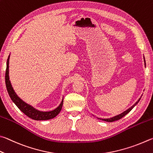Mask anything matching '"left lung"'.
Returning a JSON list of instances; mask_svg holds the SVG:
<instances>
[{
	"label": "left lung",
	"mask_w": 153,
	"mask_h": 153,
	"mask_svg": "<svg viewBox=\"0 0 153 153\" xmlns=\"http://www.w3.org/2000/svg\"><path fill=\"white\" fill-rule=\"evenodd\" d=\"M144 64H145V66H146L145 60H144ZM140 98L139 99V100H138L137 102H136L134 104V105H133L132 107H131L130 108L128 109L126 111H124V112H123V113H122L121 114L117 115V116H114V117H111V118H108V119H101V120H103V121H105V122H112L116 121V120H120V119H121L122 117H124V116H126V115L127 114L129 113V112H130L131 110H132V109L134 108V106L136 105V104H137V103L139 102V101H140Z\"/></svg>",
	"instance_id": "left-lung-1"
}]
</instances>
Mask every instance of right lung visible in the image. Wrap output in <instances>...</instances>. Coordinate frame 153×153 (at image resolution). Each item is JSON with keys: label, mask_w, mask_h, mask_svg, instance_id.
I'll list each match as a JSON object with an SVG mask.
<instances>
[{"label": "right lung", "mask_w": 153, "mask_h": 153, "mask_svg": "<svg viewBox=\"0 0 153 153\" xmlns=\"http://www.w3.org/2000/svg\"><path fill=\"white\" fill-rule=\"evenodd\" d=\"M9 56L7 62V68H6V72H5V83H6V87L7 89L8 93L10 96V99L12 101L15 103L17 108L20 109V110L25 114L27 116H28L30 118L35 120H47L52 119L55 117L57 115L60 113L61 111L63 105V100L62 101L61 103L60 104L57 108L55 109L54 110L50 111H40L37 110L33 107L28 105L27 103L24 102L21 99L18 97L16 94L15 92L13 90L12 85L10 84V82L9 81Z\"/></svg>", "instance_id": "right-lung-1"}]
</instances>
